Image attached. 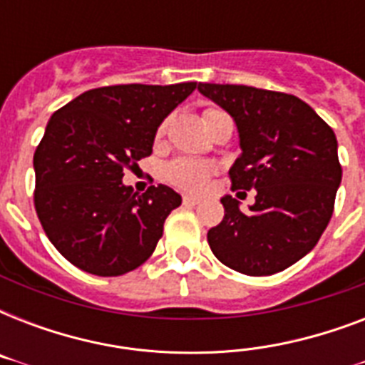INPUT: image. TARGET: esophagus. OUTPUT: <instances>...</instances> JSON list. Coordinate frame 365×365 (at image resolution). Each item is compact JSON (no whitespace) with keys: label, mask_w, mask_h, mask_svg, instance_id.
Returning a JSON list of instances; mask_svg holds the SVG:
<instances>
[{"label":"esophagus","mask_w":365,"mask_h":365,"mask_svg":"<svg viewBox=\"0 0 365 365\" xmlns=\"http://www.w3.org/2000/svg\"><path fill=\"white\" fill-rule=\"evenodd\" d=\"M200 199L199 197H193V195H183V205L185 206H195L199 205Z\"/></svg>","instance_id":"1"}]
</instances>
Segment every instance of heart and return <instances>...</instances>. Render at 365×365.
<instances>
[{"label":"heart","mask_w":365,"mask_h":365,"mask_svg":"<svg viewBox=\"0 0 365 365\" xmlns=\"http://www.w3.org/2000/svg\"><path fill=\"white\" fill-rule=\"evenodd\" d=\"M222 113L217 110H206L205 117ZM212 174V166L193 159H176L165 166V178L178 187L187 191H202Z\"/></svg>","instance_id":"1"}]
</instances>
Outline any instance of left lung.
Here are the masks:
<instances>
[{
    "label": "left lung",
    "mask_w": 365,
    "mask_h": 365,
    "mask_svg": "<svg viewBox=\"0 0 365 365\" xmlns=\"http://www.w3.org/2000/svg\"><path fill=\"white\" fill-rule=\"evenodd\" d=\"M199 93L233 117L242 153L229 168L233 189H255L248 212L222 197L225 217L208 231L217 259L265 277L305 257L334 214L341 185L337 138L297 96L246 85L199 83Z\"/></svg>",
    "instance_id": "obj_1"
}]
</instances>
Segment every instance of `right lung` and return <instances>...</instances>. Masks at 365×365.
<instances>
[{"instance_id": "obj_1", "label": "right lung", "mask_w": 365, "mask_h": 365, "mask_svg": "<svg viewBox=\"0 0 365 365\" xmlns=\"http://www.w3.org/2000/svg\"><path fill=\"white\" fill-rule=\"evenodd\" d=\"M195 88L197 83L93 88L48 119L34 155V200L48 240L70 263L119 277L153 254L182 197L168 185L138 195L123 176L151 155L160 123Z\"/></svg>"}]
</instances>
